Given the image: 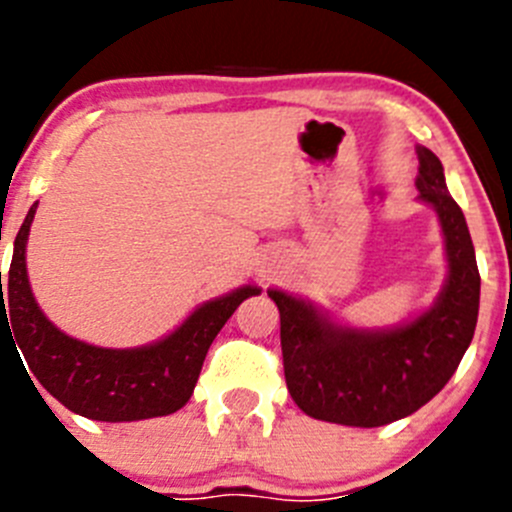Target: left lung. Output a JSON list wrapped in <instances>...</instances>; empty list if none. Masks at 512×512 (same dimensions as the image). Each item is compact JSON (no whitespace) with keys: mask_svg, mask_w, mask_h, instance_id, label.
Segmentation results:
<instances>
[{"mask_svg":"<svg viewBox=\"0 0 512 512\" xmlns=\"http://www.w3.org/2000/svg\"><path fill=\"white\" fill-rule=\"evenodd\" d=\"M418 161V199L438 214L448 256L445 286L426 313L403 326L363 331L338 326L278 288L268 291L281 313L288 393L316 421L378 428L411 416L450 381L473 341L480 273L468 224L448 194L438 156L418 146Z\"/></svg>","mask_w":512,"mask_h":512,"instance_id":"1","label":"left lung"}]
</instances>
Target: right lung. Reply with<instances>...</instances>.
Returning <instances> with one entry per match:
<instances>
[{"instance_id": "right-lung-1", "label": "right lung", "mask_w": 512, "mask_h": 512, "mask_svg": "<svg viewBox=\"0 0 512 512\" xmlns=\"http://www.w3.org/2000/svg\"><path fill=\"white\" fill-rule=\"evenodd\" d=\"M37 204L29 209L17 239L7 291L0 271V333L14 332L29 371L62 406L91 421L121 423L169 416L194 393L201 366L241 301L261 293L241 286L226 296L206 301L161 341L141 348H99L59 331L42 313L27 278V239ZM34 383V381H32Z\"/></svg>"}]
</instances>
